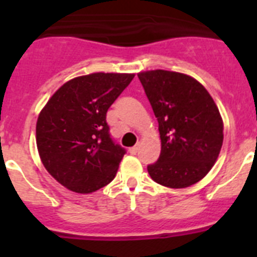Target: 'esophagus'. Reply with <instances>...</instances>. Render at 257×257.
I'll use <instances>...</instances> for the list:
<instances>
[{
	"label": "esophagus",
	"mask_w": 257,
	"mask_h": 257,
	"mask_svg": "<svg viewBox=\"0 0 257 257\" xmlns=\"http://www.w3.org/2000/svg\"><path fill=\"white\" fill-rule=\"evenodd\" d=\"M138 151H139V147H138V145H134V147H131V148L128 149V152H130L131 154H136Z\"/></svg>",
	"instance_id": "1"
}]
</instances>
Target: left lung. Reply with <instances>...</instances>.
Instances as JSON below:
<instances>
[{"mask_svg": "<svg viewBox=\"0 0 257 257\" xmlns=\"http://www.w3.org/2000/svg\"><path fill=\"white\" fill-rule=\"evenodd\" d=\"M158 121L160 158L148 166L156 183L187 188L216 162L224 126L216 104L201 83L187 74L148 70L138 74Z\"/></svg>", "mask_w": 257, "mask_h": 257, "instance_id": "obj_1", "label": "left lung"}]
</instances>
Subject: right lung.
Here are the masks:
<instances>
[{
	"instance_id": "obj_1",
	"label": "right lung",
	"mask_w": 257,
	"mask_h": 257,
	"mask_svg": "<svg viewBox=\"0 0 257 257\" xmlns=\"http://www.w3.org/2000/svg\"><path fill=\"white\" fill-rule=\"evenodd\" d=\"M135 74L92 73L70 79L41 110L36 140L52 178L76 193H92L114 179L124 148L109 134L106 112Z\"/></svg>"
}]
</instances>
